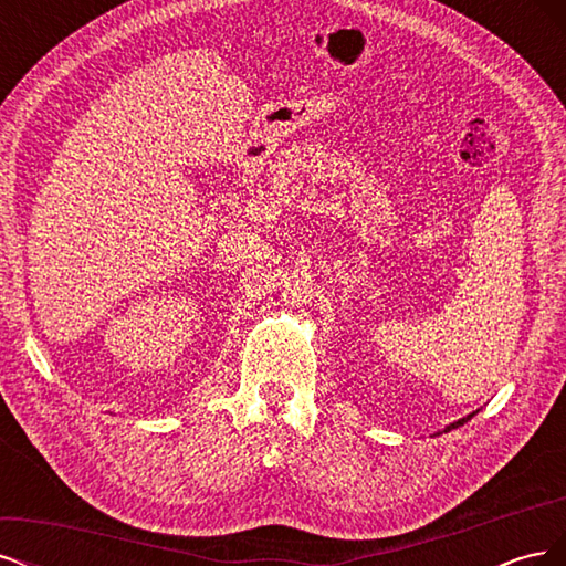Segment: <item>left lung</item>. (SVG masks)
I'll use <instances>...</instances> for the list:
<instances>
[{
    "label": "left lung",
    "instance_id": "1",
    "mask_svg": "<svg viewBox=\"0 0 566 566\" xmlns=\"http://www.w3.org/2000/svg\"><path fill=\"white\" fill-rule=\"evenodd\" d=\"M474 418V413H470V416H465V418H460V420H455V422H451L449 427H447V430H443V432H451V430H455V427H460V424H465L468 420H472Z\"/></svg>",
    "mask_w": 566,
    "mask_h": 566
}]
</instances>
